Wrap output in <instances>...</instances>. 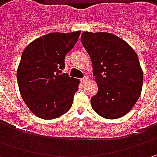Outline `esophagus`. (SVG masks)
I'll return each mask as SVG.
<instances>
[{
	"label": "esophagus",
	"instance_id": "34e87169",
	"mask_svg": "<svg viewBox=\"0 0 157 157\" xmlns=\"http://www.w3.org/2000/svg\"><path fill=\"white\" fill-rule=\"evenodd\" d=\"M80 81H81V83H83V84H86V83L88 81V78L86 76V77H84L83 78L80 79Z\"/></svg>",
	"mask_w": 157,
	"mask_h": 157
}]
</instances>
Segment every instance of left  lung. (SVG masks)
I'll return each mask as SVG.
<instances>
[{"instance_id":"left-lung-1","label":"left lung","mask_w":157,"mask_h":157,"mask_svg":"<svg viewBox=\"0 0 157 157\" xmlns=\"http://www.w3.org/2000/svg\"><path fill=\"white\" fill-rule=\"evenodd\" d=\"M81 42L91 57L98 85V93L91 98L94 110L105 119L122 117L142 93L143 72L137 54L111 33L86 31Z\"/></svg>"}]
</instances>
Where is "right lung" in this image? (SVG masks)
<instances>
[{"label":"right lung","mask_w":157,"mask_h":157,"mask_svg":"<svg viewBox=\"0 0 157 157\" xmlns=\"http://www.w3.org/2000/svg\"><path fill=\"white\" fill-rule=\"evenodd\" d=\"M80 31L50 33L24 49L17 69L22 100L37 117L52 120L69 111L79 80L63 73L64 58L74 47Z\"/></svg>","instance_id":"right-lung-1"}]
</instances>
